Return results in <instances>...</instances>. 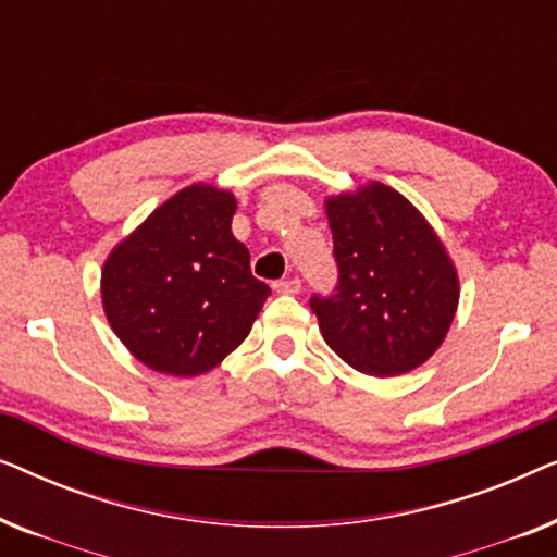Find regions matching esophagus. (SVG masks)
I'll use <instances>...</instances> for the list:
<instances>
[{
	"instance_id": "esophagus-1",
	"label": "esophagus",
	"mask_w": 557,
	"mask_h": 557,
	"mask_svg": "<svg viewBox=\"0 0 557 557\" xmlns=\"http://www.w3.org/2000/svg\"><path fill=\"white\" fill-rule=\"evenodd\" d=\"M273 292L278 294H299L301 292V281L299 278H281V281H273Z\"/></svg>"
}]
</instances>
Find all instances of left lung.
Here are the masks:
<instances>
[{
	"label": "left lung",
	"instance_id": "obj_1",
	"mask_svg": "<svg viewBox=\"0 0 557 557\" xmlns=\"http://www.w3.org/2000/svg\"><path fill=\"white\" fill-rule=\"evenodd\" d=\"M339 281L311 296L326 345L364 375L416 370L436 352L459 307L444 243L400 193L370 182L326 200Z\"/></svg>",
	"mask_w": 557,
	"mask_h": 557
}]
</instances>
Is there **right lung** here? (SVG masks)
I'll use <instances>...</instances> for the list:
<instances>
[{
  "instance_id": "1",
  "label": "right lung",
  "mask_w": 557,
  "mask_h": 557,
  "mask_svg": "<svg viewBox=\"0 0 557 557\" xmlns=\"http://www.w3.org/2000/svg\"><path fill=\"white\" fill-rule=\"evenodd\" d=\"M235 197L189 185L119 243L101 271L103 311L147 368L195 377L248 337L271 288L231 231Z\"/></svg>"
}]
</instances>
